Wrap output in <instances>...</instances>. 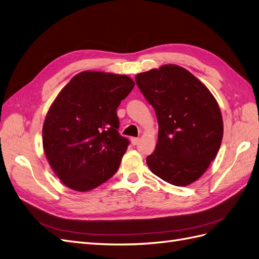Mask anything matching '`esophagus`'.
<instances>
[{"instance_id": "34e87169", "label": "esophagus", "mask_w": 259, "mask_h": 259, "mask_svg": "<svg viewBox=\"0 0 259 259\" xmlns=\"http://www.w3.org/2000/svg\"><path fill=\"white\" fill-rule=\"evenodd\" d=\"M138 142H139V138H137V137H133V138H131V143H132V145H133V146L137 145V144H138Z\"/></svg>"}]
</instances>
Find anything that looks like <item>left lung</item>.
<instances>
[{"label": "left lung", "mask_w": 259, "mask_h": 259, "mask_svg": "<svg viewBox=\"0 0 259 259\" xmlns=\"http://www.w3.org/2000/svg\"><path fill=\"white\" fill-rule=\"evenodd\" d=\"M135 80L159 124L155 150L147 156L148 167L170 185L194 183L222 145L224 123L217 100L199 79L177 65L138 73Z\"/></svg>", "instance_id": "left-lung-1"}]
</instances>
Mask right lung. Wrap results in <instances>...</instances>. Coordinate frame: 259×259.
I'll return each mask as SVG.
<instances>
[{
    "mask_svg": "<svg viewBox=\"0 0 259 259\" xmlns=\"http://www.w3.org/2000/svg\"><path fill=\"white\" fill-rule=\"evenodd\" d=\"M134 85L125 74L89 70L74 75L53 101L43 124V149L70 189H95L119 168L128 140L117 132L116 109Z\"/></svg>",
    "mask_w": 259,
    "mask_h": 259,
    "instance_id": "right-lung-1",
    "label": "right lung"
}]
</instances>
